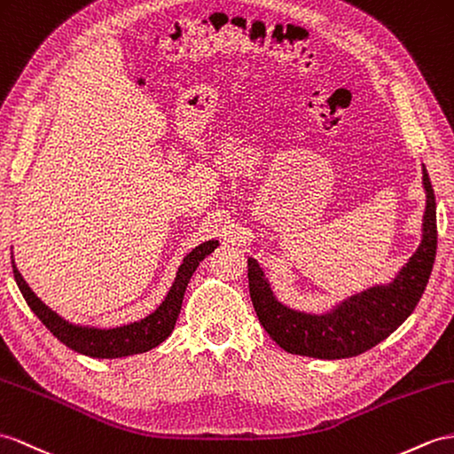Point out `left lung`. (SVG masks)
Listing matches in <instances>:
<instances>
[{
    "instance_id": "obj_1",
    "label": "left lung",
    "mask_w": 454,
    "mask_h": 454,
    "mask_svg": "<svg viewBox=\"0 0 454 454\" xmlns=\"http://www.w3.org/2000/svg\"><path fill=\"white\" fill-rule=\"evenodd\" d=\"M426 212L422 240L389 283L342 298L322 314H310L283 304L273 294L260 263L248 258V286L254 310L268 335L298 356L340 360L358 356L380 345L414 312L434 270L437 252L435 194L426 165H422Z\"/></svg>"
}]
</instances>
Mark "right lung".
Wrapping results in <instances>:
<instances>
[{"label": "right lung", "instance_id": "right-lung-1", "mask_svg": "<svg viewBox=\"0 0 454 454\" xmlns=\"http://www.w3.org/2000/svg\"><path fill=\"white\" fill-rule=\"evenodd\" d=\"M219 247V240H206L202 245L192 248L183 258L179 270H176L175 281L171 285L169 293L165 294L161 304L148 314L146 317L138 319L127 325L119 327H96V325H79L71 324L67 319L61 317L58 312H53L50 306L43 304L40 298L30 289L28 283L23 279V275L19 273L17 263L11 256V263H13V275L19 291L23 293L25 301L32 312L38 316L40 322L50 329L53 337L61 340L65 347H69L74 352H81L84 356L90 358H123L130 355H140V352H148L156 348L158 345L171 335L175 329L176 317L181 314L184 291L189 286V281L192 273L196 271L200 262L212 254Z\"/></svg>", "mask_w": 454, "mask_h": 454}]
</instances>
